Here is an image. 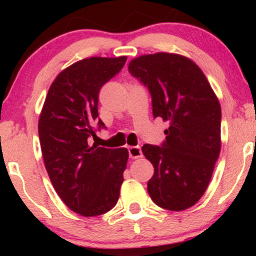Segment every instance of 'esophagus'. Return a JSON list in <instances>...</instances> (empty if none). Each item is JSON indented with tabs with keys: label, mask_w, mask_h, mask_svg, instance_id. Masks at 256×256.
<instances>
[{
	"label": "esophagus",
	"mask_w": 256,
	"mask_h": 256,
	"mask_svg": "<svg viewBox=\"0 0 256 256\" xmlns=\"http://www.w3.org/2000/svg\"><path fill=\"white\" fill-rule=\"evenodd\" d=\"M128 155H130L131 158H142V149L140 146H130L128 148Z\"/></svg>",
	"instance_id": "1"
}]
</instances>
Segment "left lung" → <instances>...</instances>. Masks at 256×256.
<instances>
[{
	"label": "left lung",
	"instance_id": "1",
	"mask_svg": "<svg viewBox=\"0 0 256 256\" xmlns=\"http://www.w3.org/2000/svg\"><path fill=\"white\" fill-rule=\"evenodd\" d=\"M128 71L148 88L154 118L170 124L161 146H142L154 166L149 196L168 210L192 207L207 189L220 154L219 100L201 68L183 55H142L130 61Z\"/></svg>",
	"mask_w": 256,
	"mask_h": 256
}]
</instances>
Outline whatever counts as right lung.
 Masks as SVG:
<instances>
[{
    "label": "right lung",
    "mask_w": 256,
    "mask_h": 256,
    "mask_svg": "<svg viewBox=\"0 0 256 256\" xmlns=\"http://www.w3.org/2000/svg\"><path fill=\"white\" fill-rule=\"evenodd\" d=\"M126 56L88 58L64 68L52 82L38 122L40 149L55 192L73 212L83 216L107 213L116 204L126 148L90 146L98 119V92L122 71Z\"/></svg>",
    "instance_id": "1"
}]
</instances>
